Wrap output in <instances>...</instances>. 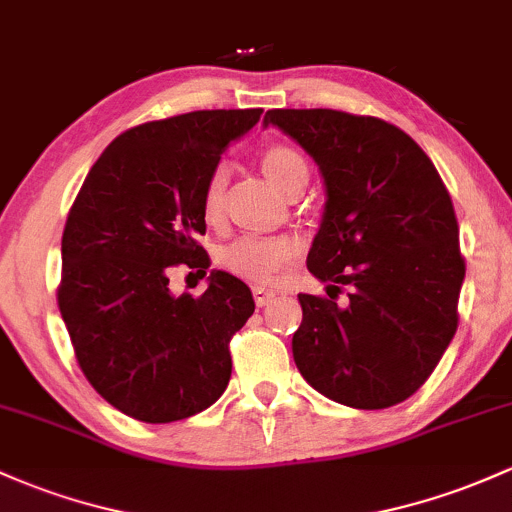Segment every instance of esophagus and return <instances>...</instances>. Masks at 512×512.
Returning <instances> with one entry per match:
<instances>
[{
	"label": "esophagus",
	"mask_w": 512,
	"mask_h": 512,
	"mask_svg": "<svg viewBox=\"0 0 512 512\" xmlns=\"http://www.w3.org/2000/svg\"><path fill=\"white\" fill-rule=\"evenodd\" d=\"M254 300L258 307H266L276 300V290L271 288H263V285H254Z\"/></svg>",
	"instance_id": "esophagus-1"
}]
</instances>
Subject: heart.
Instances as JSON below:
<instances>
[{"label":"heart","instance_id":"b5f03b06","mask_svg":"<svg viewBox=\"0 0 512 512\" xmlns=\"http://www.w3.org/2000/svg\"><path fill=\"white\" fill-rule=\"evenodd\" d=\"M261 170L276 190L288 195L295 185H307V161L290 146H268L261 153ZM229 168L219 163L207 175L205 190H202V214L210 224L222 219L224 190H227ZM298 254V244L290 236H239L217 251V261L224 271L249 283L268 285L278 278V273L293 261Z\"/></svg>","mask_w":512,"mask_h":512}]
</instances>
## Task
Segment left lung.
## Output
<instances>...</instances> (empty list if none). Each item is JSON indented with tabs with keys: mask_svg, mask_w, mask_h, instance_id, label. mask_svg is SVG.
I'll return each instance as SVG.
<instances>
[{
	"mask_svg": "<svg viewBox=\"0 0 512 512\" xmlns=\"http://www.w3.org/2000/svg\"><path fill=\"white\" fill-rule=\"evenodd\" d=\"M320 166L324 212L307 271L329 298L300 293L293 359L324 398L359 410L403 403L452 342L464 258L452 197L398 126L337 109H271ZM350 288V300L336 293Z\"/></svg>",
	"mask_w": 512,
	"mask_h": 512,
	"instance_id": "1",
	"label": "left lung"
}]
</instances>
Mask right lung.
Segmentation results:
<instances>
[{
  "label": "right lung",
  "instance_id": "right-lung-1",
  "mask_svg": "<svg viewBox=\"0 0 512 512\" xmlns=\"http://www.w3.org/2000/svg\"><path fill=\"white\" fill-rule=\"evenodd\" d=\"M263 109H202L112 141L65 222L58 307L92 388L134 420H185L232 378L229 339L254 315L249 285L210 273L202 295H173L170 266L207 276L202 190L224 148Z\"/></svg>",
  "mask_w": 512,
  "mask_h": 512
}]
</instances>
